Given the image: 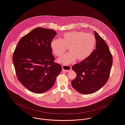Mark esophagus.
I'll return each instance as SVG.
<instances>
[{
    "instance_id": "obj_1",
    "label": "esophagus",
    "mask_w": 125,
    "mask_h": 125,
    "mask_svg": "<svg viewBox=\"0 0 125 125\" xmlns=\"http://www.w3.org/2000/svg\"><path fill=\"white\" fill-rule=\"evenodd\" d=\"M71 70H72L71 66L70 65H62V71L65 72H69Z\"/></svg>"
}]
</instances>
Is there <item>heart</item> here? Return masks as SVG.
Returning <instances> with one entry per match:
<instances>
[{
  "instance_id": "obj_1",
  "label": "heart",
  "mask_w": 125,
  "mask_h": 125,
  "mask_svg": "<svg viewBox=\"0 0 125 125\" xmlns=\"http://www.w3.org/2000/svg\"><path fill=\"white\" fill-rule=\"evenodd\" d=\"M96 44L94 36L82 31H73L64 33L61 40L54 39L51 41V47L57 56L62 55L66 48L69 52L61 56L57 62L64 65L74 62L76 59L83 61L93 52Z\"/></svg>"
}]
</instances>
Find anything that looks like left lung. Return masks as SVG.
Returning a JSON list of instances; mask_svg holds the SVG:
<instances>
[{
    "label": "left lung",
    "instance_id": "8db88e82",
    "mask_svg": "<svg viewBox=\"0 0 125 125\" xmlns=\"http://www.w3.org/2000/svg\"><path fill=\"white\" fill-rule=\"evenodd\" d=\"M96 49L85 60L72 66L76 77L72 81L73 88L82 94L94 93L108 80L113 64L112 55L107 45L94 31Z\"/></svg>",
    "mask_w": 125,
    "mask_h": 125
}]
</instances>
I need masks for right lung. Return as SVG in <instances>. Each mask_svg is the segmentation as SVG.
Listing matches in <instances>:
<instances>
[{
    "label": "right lung",
    "instance_id": "right-lung-1",
    "mask_svg": "<svg viewBox=\"0 0 125 125\" xmlns=\"http://www.w3.org/2000/svg\"><path fill=\"white\" fill-rule=\"evenodd\" d=\"M56 35L54 30L37 27L23 36L15 48L12 60L18 79L33 93L49 90L62 70L52 53L51 43Z\"/></svg>",
    "mask_w": 125,
    "mask_h": 125
}]
</instances>
